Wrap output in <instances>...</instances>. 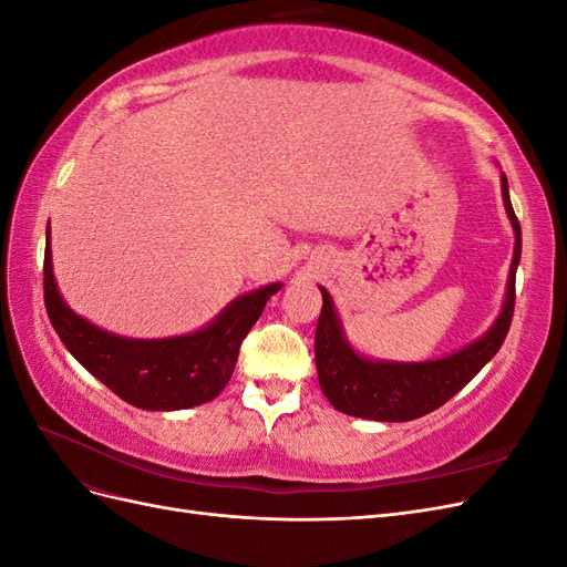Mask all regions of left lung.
Returning <instances> with one entry per match:
<instances>
[{"label": "left lung", "mask_w": 567, "mask_h": 567, "mask_svg": "<svg viewBox=\"0 0 567 567\" xmlns=\"http://www.w3.org/2000/svg\"><path fill=\"white\" fill-rule=\"evenodd\" d=\"M502 194L513 231H516V252L511 262L506 302L492 329L456 354L421 364L371 362V359L359 357L342 338L329 290L321 288L323 305L315 336L317 373L321 392L342 414L369 421H414L452 400L499 352L511 329L513 307H516V269L523 244L520 221L508 198L506 175H502Z\"/></svg>", "instance_id": "8db88e82"}]
</instances>
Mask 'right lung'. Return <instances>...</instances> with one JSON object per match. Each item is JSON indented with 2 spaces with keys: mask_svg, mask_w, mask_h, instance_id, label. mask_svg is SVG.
<instances>
[{
  "mask_svg": "<svg viewBox=\"0 0 567 567\" xmlns=\"http://www.w3.org/2000/svg\"><path fill=\"white\" fill-rule=\"evenodd\" d=\"M279 288L281 284H271L241 296L208 329L192 336L163 340L120 338L78 317L59 296L47 227L44 307L51 326L84 369L120 400L140 409L173 411L215 400L231 379L244 338L260 319L269 296Z\"/></svg>",
  "mask_w": 567,
  "mask_h": 567,
  "instance_id": "1",
  "label": "right lung"
}]
</instances>
